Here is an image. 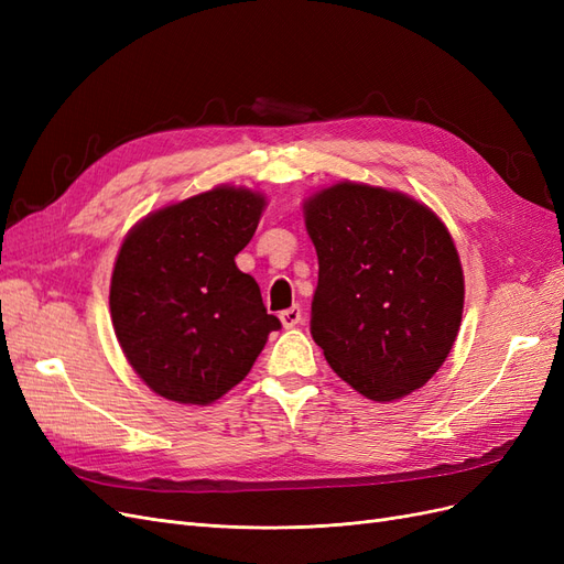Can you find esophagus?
Here are the masks:
<instances>
[{
    "instance_id": "1",
    "label": "esophagus",
    "mask_w": 564,
    "mask_h": 564,
    "mask_svg": "<svg viewBox=\"0 0 564 564\" xmlns=\"http://www.w3.org/2000/svg\"><path fill=\"white\" fill-rule=\"evenodd\" d=\"M280 319H282L284 327H296V324L303 319V311H301V305H292V308L282 311V313H280Z\"/></svg>"
}]
</instances>
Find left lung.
<instances>
[{
	"instance_id": "1",
	"label": "left lung",
	"mask_w": 564,
	"mask_h": 564,
	"mask_svg": "<svg viewBox=\"0 0 564 564\" xmlns=\"http://www.w3.org/2000/svg\"><path fill=\"white\" fill-rule=\"evenodd\" d=\"M319 275L311 334L365 398L429 383L464 313V270L440 218L400 193L338 183L305 204Z\"/></svg>"
}]
</instances>
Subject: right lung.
<instances>
[{
    "label": "right lung",
    "mask_w": 564,
    "mask_h": 564,
    "mask_svg": "<svg viewBox=\"0 0 564 564\" xmlns=\"http://www.w3.org/2000/svg\"><path fill=\"white\" fill-rule=\"evenodd\" d=\"M263 207L251 191L214 187L148 216L119 249L110 284L115 334L158 395L181 404L218 400L282 327L256 280L235 265Z\"/></svg>",
    "instance_id": "obj_1"
}]
</instances>
